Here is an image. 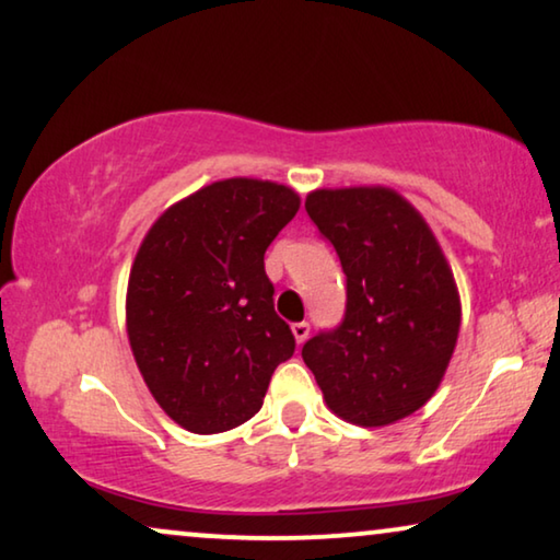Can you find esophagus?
<instances>
[{"label": "esophagus", "mask_w": 560, "mask_h": 560, "mask_svg": "<svg viewBox=\"0 0 560 560\" xmlns=\"http://www.w3.org/2000/svg\"><path fill=\"white\" fill-rule=\"evenodd\" d=\"M293 336H295L298 343H303V340L311 336V326H307L305 320L303 323H293Z\"/></svg>", "instance_id": "34e87169"}]
</instances>
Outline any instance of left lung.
<instances>
[{"instance_id":"1","label":"left lung","mask_w":560,"mask_h":560,"mask_svg":"<svg viewBox=\"0 0 560 560\" xmlns=\"http://www.w3.org/2000/svg\"><path fill=\"white\" fill-rule=\"evenodd\" d=\"M305 212L346 272L340 326L303 346L328 409L386 427L432 399L459 334V293L429 224L386 186L318 189Z\"/></svg>"}]
</instances>
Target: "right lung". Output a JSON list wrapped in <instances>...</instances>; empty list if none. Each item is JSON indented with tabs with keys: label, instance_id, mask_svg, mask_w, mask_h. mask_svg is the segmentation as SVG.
<instances>
[{
	"label": "right lung",
	"instance_id": "add662e5",
	"mask_svg": "<svg viewBox=\"0 0 560 560\" xmlns=\"http://www.w3.org/2000/svg\"><path fill=\"white\" fill-rule=\"evenodd\" d=\"M298 209L290 186L214 182L168 207L136 253L126 295L133 359L159 407L194 434L253 419L272 371L295 351L265 249Z\"/></svg>",
	"mask_w": 560,
	"mask_h": 560
}]
</instances>
